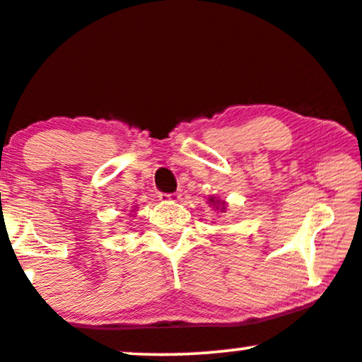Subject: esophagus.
<instances>
[{
  "instance_id": "esophagus-1",
  "label": "esophagus",
  "mask_w": 362,
  "mask_h": 362,
  "mask_svg": "<svg viewBox=\"0 0 362 362\" xmlns=\"http://www.w3.org/2000/svg\"><path fill=\"white\" fill-rule=\"evenodd\" d=\"M181 198V191H176V193H159V199L163 202H177Z\"/></svg>"
}]
</instances>
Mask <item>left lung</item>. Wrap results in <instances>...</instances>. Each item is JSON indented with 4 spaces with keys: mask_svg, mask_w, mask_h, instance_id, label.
I'll use <instances>...</instances> for the list:
<instances>
[{
    "mask_svg": "<svg viewBox=\"0 0 362 362\" xmlns=\"http://www.w3.org/2000/svg\"><path fill=\"white\" fill-rule=\"evenodd\" d=\"M213 202H215V199H213V198H211V203H213ZM221 209H223V208H221Z\"/></svg>",
    "mask_w": 362,
    "mask_h": 362,
    "instance_id": "1",
    "label": "left lung"
}]
</instances>
